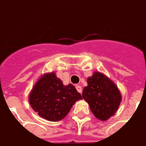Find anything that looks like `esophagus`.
<instances>
[{
    "label": "esophagus",
    "instance_id": "34e87169",
    "mask_svg": "<svg viewBox=\"0 0 146 146\" xmlns=\"http://www.w3.org/2000/svg\"><path fill=\"white\" fill-rule=\"evenodd\" d=\"M75 87H76L77 90H78V93H82V88H81V87H80V85H77Z\"/></svg>",
    "mask_w": 146,
    "mask_h": 146
}]
</instances>
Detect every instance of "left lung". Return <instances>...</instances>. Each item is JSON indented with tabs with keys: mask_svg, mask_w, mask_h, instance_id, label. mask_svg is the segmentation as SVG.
Listing matches in <instances>:
<instances>
[{
	"mask_svg": "<svg viewBox=\"0 0 146 146\" xmlns=\"http://www.w3.org/2000/svg\"><path fill=\"white\" fill-rule=\"evenodd\" d=\"M82 96L94 116L101 121L115 115L121 101V93L115 83L100 72H94L87 78Z\"/></svg>",
	"mask_w": 146,
	"mask_h": 146,
	"instance_id": "8db88e82",
	"label": "left lung"
}]
</instances>
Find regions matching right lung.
<instances>
[{
    "label": "right lung",
    "mask_w": 146,
    "mask_h": 146,
    "mask_svg": "<svg viewBox=\"0 0 146 146\" xmlns=\"http://www.w3.org/2000/svg\"><path fill=\"white\" fill-rule=\"evenodd\" d=\"M81 99L73 85L64 86L51 72L40 77L29 94V101L40 117L56 122L66 117L75 102Z\"/></svg>",
    "instance_id": "add662e5"
}]
</instances>
